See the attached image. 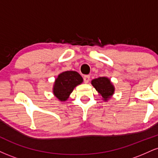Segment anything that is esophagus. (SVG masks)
Wrapping results in <instances>:
<instances>
[{"label":"esophagus","mask_w":158,"mask_h":158,"mask_svg":"<svg viewBox=\"0 0 158 158\" xmlns=\"http://www.w3.org/2000/svg\"><path fill=\"white\" fill-rule=\"evenodd\" d=\"M83 79H84V82L85 83H88L90 80V76L89 75H85V76H84V77H83Z\"/></svg>","instance_id":"esophagus-1"}]
</instances>
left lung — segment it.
<instances>
[{"label": "left lung", "instance_id": "obj_1", "mask_svg": "<svg viewBox=\"0 0 158 158\" xmlns=\"http://www.w3.org/2000/svg\"><path fill=\"white\" fill-rule=\"evenodd\" d=\"M91 85L95 88L99 95L102 97L104 102H107L113 97L115 88L109 78L102 77L94 79L91 81Z\"/></svg>", "mask_w": 158, "mask_h": 158}]
</instances>
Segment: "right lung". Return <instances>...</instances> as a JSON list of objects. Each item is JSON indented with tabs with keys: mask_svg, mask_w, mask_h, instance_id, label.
<instances>
[{
	"mask_svg": "<svg viewBox=\"0 0 158 158\" xmlns=\"http://www.w3.org/2000/svg\"><path fill=\"white\" fill-rule=\"evenodd\" d=\"M82 82V77L77 71H64L59 73L55 79L52 94L59 101L65 102L68 99L74 88Z\"/></svg>",
	"mask_w": 158,
	"mask_h": 158,
	"instance_id": "1",
	"label": "right lung"
}]
</instances>
